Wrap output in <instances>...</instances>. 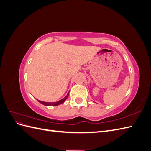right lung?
I'll list each match as a JSON object with an SVG mask.
<instances>
[{"mask_svg":"<svg viewBox=\"0 0 151 151\" xmlns=\"http://www.w3.org/2000/svg\"><path fill=\"white\" fill-rule=\"evenodd\" d=\"M68 94H69V93H68L65 98H63V99H60V101H57V102L48 103V102H44V101H40V100H38V101L39 103H42V104H43V105H45V106H58V105L63 103V102H64V101H65V100L67 99V98H68Z\"/></svg>","mask_w":151,"mask_h":151,"instance_id":"1","label":"right lung"}]
</instances>
